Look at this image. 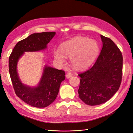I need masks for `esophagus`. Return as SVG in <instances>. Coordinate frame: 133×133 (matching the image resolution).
Segmentation results:
<instances>
[{"mask_svg": "<svg viewBox=\"0 0 133 133\" xmlns=\"http://www.w3.org/2000/svg\"><path fill=\"white\" fill-rule=\"evenodd\" d=\"M72 75H73V74H72L71 73H68L66 75V78H70L71 77Z\"/></svg>", "mask_w": 133, "mask_h": 133, "instance_id": "obj_1", "label": "esophagus"}]
</instances>
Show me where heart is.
<instances>
[{
	"mask_svg": "<svg viewBox=\"0 0 133 133\" xmlns=\"http://www.w3.org/2000/svg\"><path fill=\"white\" fill-rule=\"evenodd\" d=\"M61 52L56 50L55 58L63 63L65 57H70L72 65L76 68H85L94 61L99 52V45L94 39L78 37L64 43L60 47Z\"/></svg>",
	"mask_w": 133,
	"mask_h": 133,
	"instance_id": "obj_1",
	"label": "heart"
}]
</instances>
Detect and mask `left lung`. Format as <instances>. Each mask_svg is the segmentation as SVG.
<instances>
[{"label":"left lung","mask_w":133,"mask_h":133,"mask_svg":"<svg viewBox=\"0 0 133 133\" xmlns=\"http://www.w3.org/2000/svg\"><path fill=\"white\" fill-rule=\"evenodd\" d=\"M103 48L94 65L78 74L79 97L87 105L107 102L118 90L122 83L123 55L110 38L100 35Z\"/></svg>","instance_id":"left-lung-1"}]
</instances>
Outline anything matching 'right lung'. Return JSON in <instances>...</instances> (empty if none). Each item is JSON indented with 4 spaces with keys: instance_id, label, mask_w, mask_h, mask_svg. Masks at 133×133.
Wrapping results in <instances>:
<instances>
[{
    "instance_id": "obj_1",
    "label": "right lung",
    "mask_w": 133,
    "mask_h": 133,
    "mask_svg": "<svg viewBox=\"0 0 133 133\" xmlns=\"http://www.w3.org/2000/svg\"><path fill=\"white\" fill-rule=\"evenodd\" d=\"M55 34L53 31L31 34L16 44L9 58V74L16 95L23 102L34 107H46L54 101L59 92L60 83L65 79V71L46 66L39 86L30 88L23 85L20 81L17 64L24 51L45 49L47 44Z\"/></svg>"
}]
</instances>
